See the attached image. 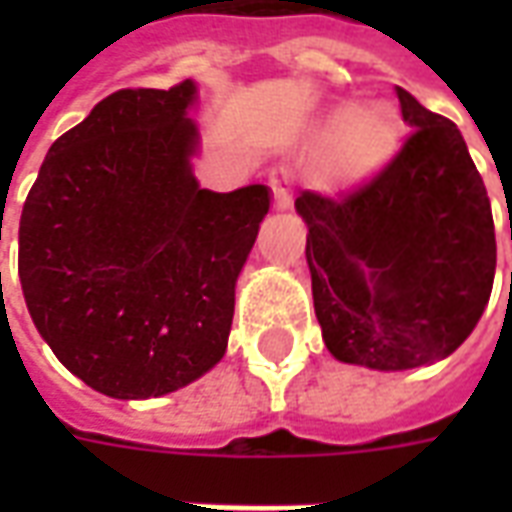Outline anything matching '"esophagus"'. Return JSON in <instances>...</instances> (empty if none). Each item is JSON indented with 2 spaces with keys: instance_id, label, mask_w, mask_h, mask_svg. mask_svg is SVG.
<instances>
[{
  "instance_id": "esophagus-1",
  "label": "esophagus",
  "mask_w": 512,
  "mask_h": 512,
  "mask_svg": "<svg viewBox=\"0 0 512 512\" xmlns=\"http://www.w3.org/2000/svg\"><path fill=\"white\" fill-rule=\"evenodd\" d=\"M268 186L274 191V205L290 208L293 202V172L288 167H274L268 175Z\"/></svg>"
}]
</instances>
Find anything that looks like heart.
Masks as SVG:
<instances>
[{
  "mask_svg": "<svg viewBox=\"0 0 512 512\" xmlns=\"http://www.w3.org/2000/svg\"><path fill=\"white\" fill-rule=\"evenodd\" d=\"M326 142L332 150L334 175L340 180H365L395 153L397 123L381 106L370 109H337L326 126Z\"/></svg>",
  "mask_w": 512,
  "mask_h": 512,
  "instance_id": "b5f03b06",
  "label": "heart"
}]
</instances>
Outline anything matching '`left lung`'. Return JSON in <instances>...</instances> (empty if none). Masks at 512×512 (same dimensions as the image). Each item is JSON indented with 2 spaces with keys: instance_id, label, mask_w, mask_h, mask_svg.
<instances>
[{
  "instance_id": "8db88e82",
  "label": "left lung",
  "mask_w": 512,
  "mask_h": 512,
  "mask_svg": "<svg viewBox=\"0 0 512 512\" xmlns=\"http://www.w3.org/2000/svg\"><path fill=\"white\" fill-rule=\"evenodd\" d=\"M395 93L411 128L395 156L337 197H296L323 343L373 370L450 356L480 321L496 271L491 200L461 131Z\"/></svg>"
}]
</instances>
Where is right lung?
Here are the masks:
<instances>
[{
	"label": "right lung",
	"mask_w": 512,
	"mask_h": 512,
	"mask_svg": "<svg viewBox=\"0 0 512 512\" xmlns=\"http://www.w3.org/2000/svg\"><path fill=\"white\" fill-rule=\"evenodd\" d=\"M194 84L126 87L51 145L21 211L18 277L62 365L120 400L208 373L227 348L235 279L266 186L200 189Z\"/></svg>",
	"instance_id": "obj_1"
}]
</instances>
